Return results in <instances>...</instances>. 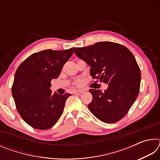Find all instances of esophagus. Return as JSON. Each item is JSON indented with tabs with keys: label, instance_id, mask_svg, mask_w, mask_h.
Returning a JSON list of instances; mask_svg holds the SVG:
<instances>
[{
	"label": "esophagus",
	"instance_id": "esophagus-1",
	"mask_svg": "<svg viewBox=\"0 0 160 160\" xmlns=\"http://www.w3.org/2000/svg\"><path fill=\"white\" fill-rule=\"evenodd\" d=\"M82 90H75V91H74V93L75 94H78V95H79V94H80L81 93H82Z\"/></svg>",
	"mask_w": 160,
	"mask_h": 160
}]
</instances>
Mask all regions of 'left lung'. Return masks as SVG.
Instances as JSON below:
<instances>
[{"instance_id": "8db88e82", "label": "left lung", "mask_w": 160, "mask_h": 160, "mask_svg": "<svg viewBox=\"0 0 160 160\" xmlns=\"http://www.w3.org/2000/svg\"><path fill=\"white\" fill-rule=\"evenodd\" d=\"M73 49L91 67V76L108 85L104 92L89 90L92 94L89 109L103 122H117L128 113L139 94L141 75L134 56L124 46L109 42Z\"/></svg>"}]
</instances>
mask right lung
Returning <instances> with one entry per match:
<instances>
[{
    "mask_svg": "<svg viewBox=\"0 0 160 160\" xmlns=\"http://www.w3.org/2000/svg\"><path fill=\"white\" fill-rule=\"evenodd\" d=\"M72 53L73 48L44 50L32 54L18 67L12 87V97L18 113L32 128H50L63 113L70 94H53L51 81L59 76Z\"/></svg>",
    "mask_w": 160,
    "mask_h": 160,
    "instance_id": "obj_1",
    "label": "right lung"
}]
</instances>
